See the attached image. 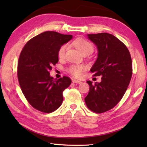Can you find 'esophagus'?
<instances>
[{"label":"esophagus","instance_id":"obj_1","mask_svg":"<svg viewBox=\"0 0 147 147\" xmlns=\"http://www.w3.org/2000/svg\"><path fill=\"white\" fill-rule=\"evenodd\" d=\"M73 82L75 83V84H82V82L77 80H73Z\"/></svg>","mask_w":147,"mask_h":147}]
</instances>
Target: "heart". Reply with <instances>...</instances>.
<instances>
[{
    "label": "heart",
    "mask_w": 147,
    "mask_h": 147,
    "mask_svg": "<svg viewBox=\"0 0 147 147\" xmlns=\"http://www.w3.org/2000/svg\"><path fill=\"white\" fill-rule=\"evenodd\" d=\"M73 45L82 54L85 53L90 54L93 51V45L83 38H77L73 41ZM67 46L65 45H62L59 49L58 55L59 58H63ZM85 69V66L83 65H72L68 69V71L72 76L76 78H80Z\"/></svg>",
    "instance_id": "1"
}]
</instances>
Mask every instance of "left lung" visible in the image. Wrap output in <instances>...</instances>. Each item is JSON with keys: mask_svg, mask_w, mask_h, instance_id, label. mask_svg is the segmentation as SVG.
<instances>
[{"mask_svg": "<svg viewBox=\"0 0 147 147\" xmlns=\"http://www.w3.org/2000/svg\"><path fill=\"white\" fill-rule=\"evenodd\" d=\"M88 38L98 51L90 71L102 78L100 83L87 81L89 91L85 102L90 110L101 113L115 107L125 93L132 75L131 58L125 45L113 35L88 34Z\"/></svg>", "mask_w": 147, "mask_h": 147, "instance_id": "1", "label": "left lung"}]
</instances>
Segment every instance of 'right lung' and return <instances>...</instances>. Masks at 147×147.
Wrapping results in <instances>:
<instances>
[{"label": "right lung", "mask_w": 147, "mask_h": 147, "mask_svg": "<svg viewBox=\"0 0 147 147\" xmlns=\"http://www.w3.org/2000/svg\"><path fill=\"white\" fill-rule=\"evenodd\" d=\"M72 38L71 35L45 32L27 42L20 54L17 66L20 87L30 105L42 112L56 110L63 102V91L71 84L67 76L54 79L49 71L58 62L59 49Z\"/></svg>", "instance_id": "1"}]
</instances>
